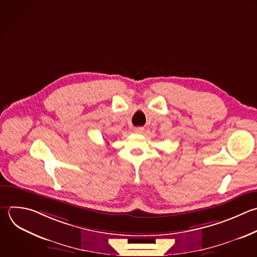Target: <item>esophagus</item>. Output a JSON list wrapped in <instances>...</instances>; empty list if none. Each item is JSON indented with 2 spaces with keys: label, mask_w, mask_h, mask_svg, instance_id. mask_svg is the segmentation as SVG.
Segmentation results:
<instances>
[{
  "label": "esophagus",
  "mask_w": 257,
  "mask_h": 257,
  "mask_svg": "<svg viewBox=\"0 0 257 257\" xmlns=\"http://www.w3.org/2000/svg\"><path fill=\"white\" fill-rule=\"evenodd\" d=\"M144 130H145V128H144L143 126H139V127H135L134 131H135L136 134H142V133L144 132Z\"/></svg>",
  "instance_id": "1"
}]
</instances>
